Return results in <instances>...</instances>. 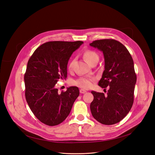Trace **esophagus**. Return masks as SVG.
Instances as JSON below:
<instances>
[{
	"mask_svg": "<svg viewBox=\"0 0 155 155\" xmlns=\"http://www.w3.org/2000/svg\"><path fill=\"white\" fill-rule=\"evenodd\" d=\"M79 91H80V93H81V94H85V93L86 92V91L83 90V89H80Z\"/></svg>",
	"mask_w": 155,
	"mask_h": 155,
	"instance_id": "34e87169",
	"label": "esophagus"
}]
</instances>
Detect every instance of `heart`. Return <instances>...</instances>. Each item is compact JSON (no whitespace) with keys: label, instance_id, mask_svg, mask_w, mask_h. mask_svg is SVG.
I'll return each instance as SVG.
<instances>
[{"label":"heart","instance_id":"heart-1","mask_svg":"<svg viewBox=\"0 0 155 155\" xmlns=\"http://www.w3.org/2000/svg\"><path fill=\"white\" fill-rule=\"evenodd\" d=\"M83 57L90 65L93 61H94L96 60H98L99 58L98 55L96 52L92 50H90V49H87V50H85L84 51ZM74 62H75V60L72 59L71 60L69 65H68V69L69 71H71L73 69ZM92 81L93 79L90 78H80L76 80H74L72 82V84L79 86L80 88L88 89L91 86Z\"/></svg>","mask_w":155,"mask_h":155}]
</instances>
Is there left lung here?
<instances>
[{"label": "left lung", "mask_w": 155, "mask_h": 155, "mask_svg": "<svg viewBox=\"0 0 155 155\" xmlns=\"http://www.w3.org/2000/svg\"><path fill=\"white\" fill-rule=\"evenodd\" d=\"M90 45L103 52L104 71L98 85L109 88L107 95L91 91L94 98L91 113L102 124L113 125L124 118L132 107L137 81L134 61L127 48L117 41L97 40Z\"/></svg>", "instance_id": "1"}]
</instances>
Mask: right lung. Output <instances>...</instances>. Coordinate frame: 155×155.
<instances>
[{"instance_id": "1", "label": "right lung", "mask_w": 155, "mask_h": 155, "mask_svg": "<svg viewBox=\"0 0 155 155\" xmlns=\"http://www.w3.org/2000/svg\"><path fill=\"white\" fill-rule=\"evenodd\" d=\"M82 44L79 41L47 42L35 49L28 61L24 76L26 101L37 118L47 125L63 122L79 95L76 86L59 94L55 85L58 79L67 78L68 61Z\"/></svg>"}]
</instances>
